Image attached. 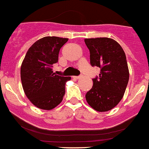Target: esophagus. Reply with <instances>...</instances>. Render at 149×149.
Here are the masks:
<instances>
[{
  "mask_svg": "<svg viewBox=\"0 0 149 149\" xmlns=\"http://www.w3.org/2000/svg\"><path fill=\"white\" fill-rule=\"evenodd\" d=\"M81 77V76H73V78H74V79H79Z\"/></svg>",
  "mask_w": 149,
  "mask_h": 149,
  "instance_id": "1",
  "label": "esophagus"
}]
</instances>
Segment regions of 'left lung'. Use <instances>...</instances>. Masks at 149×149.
Returning <instances> with one entry per match:
<instances>
[{
	"label": "left lung",
	"mask_w": 149,
	"mask_h": 149,
	"mask_svg": "<svg viewBox=\"0 0 149 149\" xmlns=\"http://www.w3.org/2000/svg\"><path fill=\"white\" fill-rule=\"evenodd\" d=\"M92 66L100 68L99 77L86 94L88 104L98 112L112 110L123 97L130 78L126 54L121 45L110 38L84 39Z\"/></svg>",
	"instance_id": "left-lung-1"
}]
</instances>
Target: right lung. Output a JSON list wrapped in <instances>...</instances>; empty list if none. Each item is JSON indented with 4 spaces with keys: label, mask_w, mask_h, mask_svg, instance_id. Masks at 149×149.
Segmentation results:
<instances>
[{
    "label": "right lung",
    "mask_w": 149,
    "mask_h": 149,
    "mask_svg": "<svg viewBox=\"0 0 149 149\" xmlns=\"http://www.w3.org/2000/svg\"><path fill=\"white\" fill-rule=\"evenodd\" d=\"M67 38L45 36L28 49L20 68L22 86L26 96L36 107L52 110L62 101L65 84L71 77L56 75L52 71Z\"/></svg>",
    "instance_id": "add662e5"
}]
</instances>
